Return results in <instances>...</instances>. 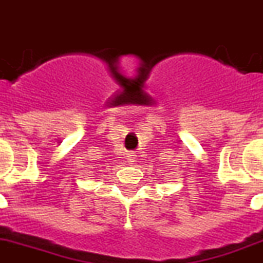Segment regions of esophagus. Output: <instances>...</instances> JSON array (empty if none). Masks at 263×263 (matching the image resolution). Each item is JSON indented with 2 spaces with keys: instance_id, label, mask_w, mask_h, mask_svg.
<instances>
[{
  "instance_id": "esophagus-1",
  "label": "esophagus",
  "mask_w": 263,
  "mask_h": 263,
  "mask_svg": "<svg viewBox=\"0 0 263 263\" xmlns=\"http://www.w3.org/2000/svg\"><path fill=\"white\" fill-rule=\"evenodd\" d=\"M127 159H128V163L129 164H134L135 160H136V155H135L134 152H129L128 156H127Z\"/></svg>"
}]
</instances>
